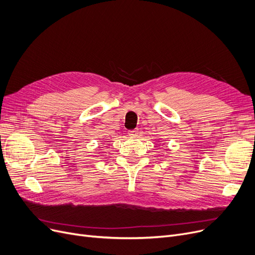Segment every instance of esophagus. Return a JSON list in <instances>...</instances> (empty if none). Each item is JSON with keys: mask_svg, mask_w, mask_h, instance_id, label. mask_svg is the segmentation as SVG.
<instances>
[{"mask_svg": "<svg viewBox=\"0 0 255 255\" xmlns=\"http://www.w3.org/2000/svg\"><path fill=\"white\" fill-rule=\"evenodd\" d=\"M139 130L138 129H131V130H128V136L130 137V138H137L138 137V132Z\"/></svg>", "mask_w": 255, "mask_h": 255, "instance_id": "34e87169", "label": "esophagus"}]
</instances>
